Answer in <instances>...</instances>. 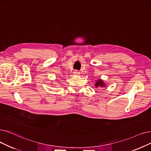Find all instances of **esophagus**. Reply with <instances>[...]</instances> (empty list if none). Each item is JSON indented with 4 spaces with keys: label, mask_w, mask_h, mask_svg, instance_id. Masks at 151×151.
Here are the masks:
<instances>
[{
    "label": "esophagus",
    "mask_w": 151,
    "mask_h": 151,
    "mask_svg": "<svg viewBox=\"0 0 151 151\" xmlns=\"http://www.w3.org/2000/svg\"><path fill=\"white\" fill-rule=\"evenodd\" d=\"M74 74L76 75V76H79L80 75V72L78 71V70H75L74 72Z\"/></svg>",
    "instance_id": "obj_1"
}]
</instances>
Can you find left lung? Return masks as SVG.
Returning a JSON list of instances; mask_svg holds the SVG:
<instances>
[{"instance_id":"8db88e82","label":"left lung","mask_w":151,"mask_h":151,"mask_svg":"<svg viewBox=\"0 0 151 151\" xmlns=\"http://www.w3.org/2000/svg\"><path fill=\"white\" fill-rule=\"evenodd\" d=\"M95 86L96 87H106L105 86V83L103 81L101 80V79H99L98 81H96V83L95 84Z\"/></svg>"}]
</instances>
